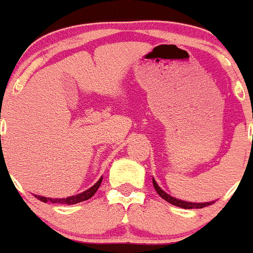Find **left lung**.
<instances>
[{
  "instance_id": "obj_1",
  "label": "left lung",
  "mask_w": 253,
  "mask_h": 253,
  "mask_svg": "<svg viewBox=\"0 0 253 253\" xmlns=\"http://www.w3.org/2000/svg\"><path fill=\"white\" fill-rule=\"evenodd\" d=\"M152 184H154V187H155V191L157 192V194H159V196L161 197L162 199H165L166 202H169V203L172 204V206L179 207V208H183V209H201V208H204V207H208V206H211V204L215 203V202H206V203H194V202L182 201V199H177V198H174V197L169 196V193H166V192H165L164 189H162L161 187L157 184V182L155 181V178H152Z\"/></svg>"
}]
</instances>
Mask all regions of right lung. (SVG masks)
<instances>
[{"mask_svg": "<svg viewBox=\"0 0 253 253\" xmlns=\"http://www.w3.org/2000/svg\"><path fill=\"white\" fill-rule=\"evenodd\" d=\"M102 178H103V177H101V178L97 181V183H94L91 188L86 189L84 192L76 194V196L67 197V198H46V197L36 196V198L39 199V201L44 202V203H59V204H67V206H71V204H77V203H80V202H84V201H87V199L91 198V197H93V194L96 193L97 189H98L99 186H101Z\"/></svg>", "mask_w": 253, "mask_h": 253, "instance_id": "right-lung-1", "label": "right lung"}]
</instances>
